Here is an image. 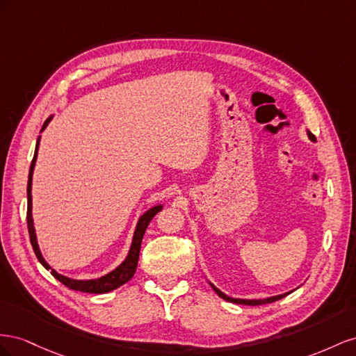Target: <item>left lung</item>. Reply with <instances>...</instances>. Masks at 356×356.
<instances>
[{
	"instance_id": "left-lung-1",
	"label": "left lung",
	"mask_w": 356,
	"mask_h": 356,
	"mask_svg": "<svg viewBox=\"0 0 356 356\" xmlns=\"http://www.w3.org/2000/svg\"><path fill=\"white\" fill-rule=\"evenodd\" d=\"M307 137L310 138V141H316V138H314V136L310 133V131H307ZM209 282V280H207ZM209 285L213 288V291H215L218 296L220 297V298H223V300H227V301H231V302H236V304H246V306H261V304H268V302H274V301H277V300H280V298H283V297H286V296H289L291 292H293V291H289V292H285V293H279V296H273V297H266V298H234V297H229V296H227V293H223L220 289H218L215 285H213V283H210L209 282Z\"/></svg>"
}]
</instances>
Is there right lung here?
Instances as JSON below:
<instances>
[{
    "mask_svg": "<svg viewBox=\"0 0 356 356\" xmlns=\"http://www.w3.org/2000/svg\"><path fill=\"white\" fill-rule=\"evenodd\" d=\"M54 119V115L49 116L44 124L42 127V131L40 133H43L46 129V127L50 124V120ZM40 138L42 136H38L37 138V145H35V152H34V158L31 162V167H29V175H28V188H26V197H28V211H26V222H28V232H29V240H31V245L33 249L35 252V255L40 261L42 266L50 271L52 276L59 280L60 283H64L65 286H68L70 289H74V291H80V292H89V293H106L113 291L119 286L124 285L128 280H131V277L134 276V273L137 270V264H138V255H140V246H141V240H143L145 236V231L149 225V222L152 220L158 211L162 210L164 204L159 202V204H155L149 207L143 215H141L136 223V229H134V234H133V240H131V246L129 250L127 253L125 259L122 261L116 268H113L111 271H108L107 274L97 279H73V277H68L64 276V274H59L56 270H54L52 267L49 266L46 262V259L43 258V253L40 250L38 246V240H37V234H35V227H34V219H33V175H34V168H35V162H37V155H38V147H40Z\"/></svg>",
    "mask_w": 356,
    "mask_h": 356,
    "instance_id": "right-lung-1",
    "label": "right lung"
}]
</instances>
